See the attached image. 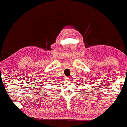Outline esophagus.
Here are the masks:
<instances>
[{
	"instance_id": "esophagus-1",
	"label": "esophagus",
	"mask_w": 127,
	"mask_h": 127,
	"mask_svg": "<svg viewBox=\"0 0 127 127\" xmlns=\"http://www.w3.org/2000/svg\"><path fill=\"white\" fill-rule=\"evenodd\" d=\"M65 78H66V79H67V80H70V78H69V77H66Z\"/></svg>"
}]
</instances>
